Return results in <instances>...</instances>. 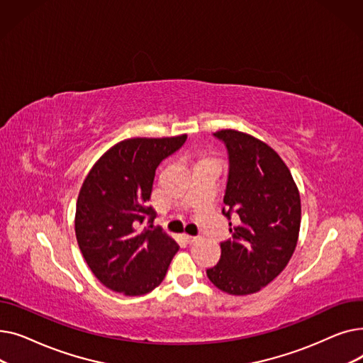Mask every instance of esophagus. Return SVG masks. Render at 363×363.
I'll use <instances>...</instances> for the list:
<instances>
[{"mask_svg":"<svg viewBox=\"0 0 363 363\" xmlns=\"http://www.w3.org/2000/svg\"><path fill=\"white\" fill-rule=\"evenodd\" d=\"M182 237H184V240H185V241H186L188 244H191V242L197 241V237H193V235H188V234H184Z\"/></svg>","mask_w":363,"mask_h":363,"instance_id":"1","label":"esophagus"}]
</instances>
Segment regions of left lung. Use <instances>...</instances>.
I'll return each mask as SVG.
<instances>
[{
    "label": "left lung",
    "instance_id": "8db88e82",
    "mask_svg": "<svg viewBox=\"0 0 363 363\" xmlns=\"http://www.w3.org/2000/svg\"><path fill=\"white\" fill-rule=\"evenodd\" d=\"M213 135L230 157L222 213L231 240L220 242V259L207 277L219 290L245 296L262 290L290 262L298 240L301 204L291 172L268 144L235 129Z\"/></svg>",
    "mask_w": 363,
    "mask_h": 363
}]
</instances>
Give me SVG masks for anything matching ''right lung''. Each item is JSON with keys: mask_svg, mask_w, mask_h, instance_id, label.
Instances as JSON below:
<instances>
[{"mask_svg": "<svg viewBox=\"0 0 363 363\" xmlns=\"http://www.w3.org/2000/svg\"><path fill=\"white\" fill-rule=\"evenodd\" d=\"M185 140V133L123 140L104 152L81 186L76 240L92 274L111 291L125 296L152 291L179 250L174 238L152 228L156 212L147 201L157 166Z\"/></svg>", "mask_w": 363, "mask_h": 363, "instance_id": "obj_1", "label": "right lung"}]
</instances>
